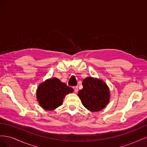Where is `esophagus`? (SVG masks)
I'll return each instance as SVG.
<instances>
[{"label": "esophagus", "instance_id": "34e87169", "mask_svg": "<svg viewBox=\"0 0 147 147\" xmlns=\"http://www.w3.org/2000/svg\"><path fill=\"white\" fill-rule=\"evenodd\" d=\"M74 91L75 92H77L78 91V86H74Z\"/></svg>", "mask_w": 147, "mask_h": 147}]
</instances>
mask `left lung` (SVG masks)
<instances>
[{"instance_id":"1","label":"left lung","mask_w":147,"mask_h":147,"mask_svg":"<svg viewBox=\"0 0 147 147\" xmlns=\"http://www.w3.org/2000/svg\"><path fill=\"white\" fill-rule=\"evenodd\" d=\"M83 88L78 96L84 107L91 112H98L105 107L110 99L109 89L100 80L87 77L83 82Z\"/></svg>"}]
</instances>
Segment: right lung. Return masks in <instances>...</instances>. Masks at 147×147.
Instances as JSON below:
<instances>
[{"mask_svg": "<svg viewBox=\"0 0 147 147\" xmlns=\"http://www.w3.org/2000/svg\"><path fill=\"white\" fill-rule=\"evenodd\" d=\"M73 91L72 88L62 83L58 78H54L40 84L37 91V98L43 109L53 110L63 104L65 95Z\"/></svg>", "mask_w": 147, "mask_h": 147, "instance_id": "add662e5", "label": "right lung"}]
</instances>
